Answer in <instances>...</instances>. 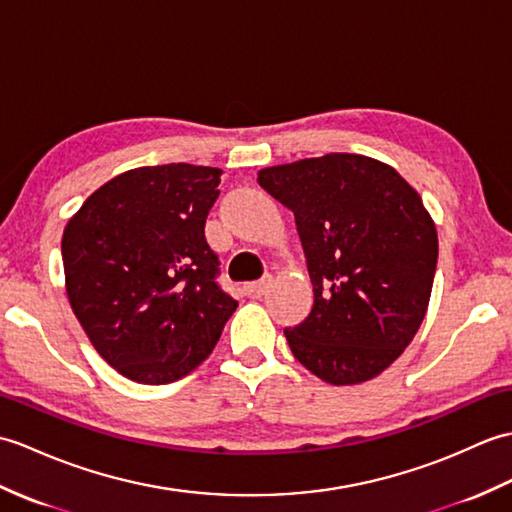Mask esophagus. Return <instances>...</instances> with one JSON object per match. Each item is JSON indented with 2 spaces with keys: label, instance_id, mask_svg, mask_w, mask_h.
<instances>
[{
  "label": "esophagus",
  "instance_id": "esophagus-1",
  "mask_svg": "<svg viewBox=\"0 0 512 512\" xmlns=\"http://www.w3.org/2000/svg\"><path fill=\"white\" fill-rule=\"evenodd\" d=\"M269 282H271L269 276H267V278H260V280H256V282H247V285L243 287V289H245V295H249V298H260V295H265V291H267V287H269Z\"/></svg>",
  "mask_w": 512,
  "mask_h": 512
}]
</instances>
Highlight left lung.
Wrapping results in <instances>:
<instances>
[{
  "mask_svg": "<svg viewBox=\"0 0 512 512\" xmlns=\"http://www.w3.org/2000/svg\"><path fill=\"white\" fill-rule=\"evenodd\" d=\"M287 206L313 282V309L285 328L293 357L333 385L374 379L410 346L438 263L436 225L388 164L331 153L263 168Z\"/></svg>",
  "mask_w": 512,
  "mask_h": 512,
  "instance_id": "left-lung-1",
  "label": "left lung"
}]
</instances>
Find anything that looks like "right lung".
Masks as SVG:
<instances>
[{"label":"right lung","mask_w":512,"mask_h":512,"mask_svg":"<svg viewBox=\"0 0 512 512\" xmlns=\"http://www.w3.org/2000/svg\"><path fill=\"white\" fill-rule=\"evenodd\" d=\"M221 170L142 166L100 186L67 223V298L98 355L122 377L173 383L217 346L238 302L206 241Z\"/></svg>","instance_id":"obj_1"}]
</instances>
